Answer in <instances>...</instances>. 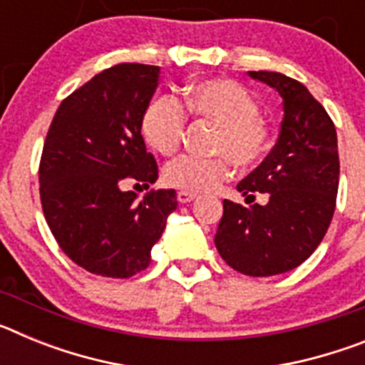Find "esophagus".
I'll list each match as a JSON object with an SVG mask.
<instances>
[{"instance_id":"34e87169","label":"esophagus","mask_w":365,"mask_h":365,"mask_svg":"<svg viewBox=\"0 0 365 365\" xmlns=\"http://www.w3.org/2000/svg\"><path fill=\"white\" fill-rule=\"evenodd\" d=\"M177 199H179V202H182V205H186V202H192L197 199V193H192V192H182L180 190L179 193H177Z\"/></svg>"}]
</instances>
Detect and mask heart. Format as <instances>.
<instances>
[{
  "label": "heart",
  "instance_id": "heart-1",
  "mask_svg": "<svg viewBox=\"0 0 365 365\" xmlns=\"http://www.w3.org/2000/svg\"><path fill=\"white\" fill-rule=\"evenodd\" d=\"M188 115L217 125L215 157H180L164 170V182L182 192H210L227 180L235 166L248 170L265 159L272 131L259 115V102L247 87L228 78H208L185 89ZM146 143L164 157L177 153L186 131V113L173 96H155L140 120Z\"/></svg>",
  "mask_w": 365,
  "mask_h": 365
}]
</instances>
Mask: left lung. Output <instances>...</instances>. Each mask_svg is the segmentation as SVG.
<instances>
[{"mask_svg":"<svg viewBox=\"0 0 365 365\" xmlns=\"http://www.w3.org/2000/svg\"><path fill=\"white\" fill-rule=\"evenodd\" d=\"M248 76L283 98L278 143L237 185L248 205L254 191L269 192V202L225 199L214 241L232 269L263 278L296 269L322 243L336 206L340 160L333 120L307 87L272 71Z\"/></svg>","mask_w":365,"mask_h":365,"instance_id":"1","label":"left lung"}]
</instances>
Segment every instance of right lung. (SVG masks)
Segmentation results:
<instances>
[{
  "label": "right lung",
  "instance_id": "obj_1",
  "mask_svg": "<svg viewBox=\"0 0 365 365\" xmlns=\"http://www.w3.org/2000/svg\"><path fill=\"white\" fill-rule=\"evenodd\" d=\"M157 66L118 63L63 100L40 160L45 221L71 261L104 278H131L177 208L175 190H150L140 202L124 186L150 188L159 166L140 120L159 86Z\"/></svg>",
  "mask_w": 365,
  "mask_h": 365
}]
</instances>
